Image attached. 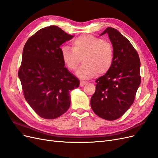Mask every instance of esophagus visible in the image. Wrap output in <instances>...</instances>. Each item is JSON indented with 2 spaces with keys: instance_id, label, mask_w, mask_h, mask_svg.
Wrapping results in <instances>:
<instances>
[{
  "instance_id": "34e87169",
  "label": "esophagus",
  "mask_w": 158,
  "mask_h": 158,
  "mask_svg": "<svg viewBox=\"0 0 158 158\" xmlns=\"http://www.w3.org/2000/svg\"><path fill=\"white\" fill-rule=\"evenodd\" d=\"M87 84V82H85V81L81 80L80 82V85L81 87H83L84 85L85 84Z\"/></svg>"
}]
</instances>
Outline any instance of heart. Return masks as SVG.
<instances>
[{"instance_id":"1","label":"heart","mask_w":158,"mask_h":158,"mask_svg":"<svg viewBox=\"0 0 158 158\" xmlns=\"http://www.w3.org/2000/svg\"><path fill=\"white\" fill-rule=\"evenodd\" d=\"M72 48L64 45L60 48V56L65 66L74 70L82 58L83 65L76 71L82 79H90L98 74L107 73L111 68L114 52L113 45L102 38L90 34L82 35L72 41Z\"/></svg>"}]
</instances>
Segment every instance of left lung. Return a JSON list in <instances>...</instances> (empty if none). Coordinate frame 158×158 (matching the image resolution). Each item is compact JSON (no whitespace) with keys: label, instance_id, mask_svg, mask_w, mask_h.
I'll list each match as a JSON object with an SVG mask.
<instances>
[{"label":"left lung","instance_id":"8db88e82","mask_svg":"<svg viewBox=\"0 0 158 158\" xmlns=\"http://www.w3.org/2000/svg\"><path fill=\"white\" fill-rule=\"evenodd\" d=\"M107 33L113 47V61L107 73L98 78L95 92L91 98L93 111L108 121L122 117L135 101L141 82L140 60L131 42L113 27Z\"/></svg>","mask_w":158,"mask_h":158}]
</instances>
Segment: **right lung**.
Here are the masks:
<instances>
[{"label":"right lung","mask_w":158,"mask_h":158,"mask_svg":"<svg viewBox=\"0 0 158 158\" xmlns=\"http://www.w3.org/2000/svg\"><path fill=\"white\" fill-rule=\"evenodd\" d=\"M60 27L51 26L31 35L24 45L18 70L23 94L40 117H60L70 105V92L80 80L64 67L60 46L71 39Z\"/></svg>","instance_id":"1"}]
</instances>
